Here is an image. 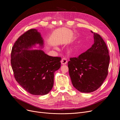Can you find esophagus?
I'll return each instance as SVG.
<instances>
[{
	"instance_id": "34e87169",
	"label": "esophagus",
	"mask_w": 120,
	"mask_h": 120,
	"mask_svg": "<svg viewBox=\"0 0 120 120\" xmlns=\"http://www.w3.org/2000/svg\"><path fill=\"white\" fill-rule=\"evenodd\" d=\"M68 63V60L66 58H63L61 60V63L63 65H65Z\"/></svg>"
}]
</instances>
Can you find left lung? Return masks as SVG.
Returning <instances> with one entry per match:
<instances>
[{"label": "left lung", "instance_id": "1", "mask_svg": "<svg viewBox=\"0 0 120 120\" xmlns=\"http://www.w3.org/2000/svg\"><path fill=\"white\" fill-rule=\"evenodd\" d=\"M94 44L77 57L68 62L69 74L73 86L78 91L90 93L101 86L108 74L110 57L105 43L94 33Z\"/></svg>", "mask_w": 120, "mask_h": 120}]
</instances>
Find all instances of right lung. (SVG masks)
Instances as JSON below:
<instances>
[{
  "label": "right lung",
  "instance_id": "obj_1",
  "mask_svg": "<svg viewBox=\"0 0 120 120\" xmlns=\"http://www.w3.org/2000/svg\"><path fill=\"white\" fill-rule=\"evenodd\" d=\"M36 44L41 47L44 44L37 30L24 33L12 48L11 63L16 81L25 90L44 95L52 89L54 73L60 68L61 58L49 56L41 49L28 50Z\"/></svg>",
  "mask_w": 120,
  "mask_h": 120
}]
</instances>
